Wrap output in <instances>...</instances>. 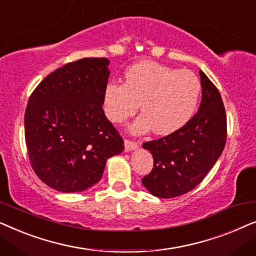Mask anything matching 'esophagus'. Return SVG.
<instances>
[{
  "label": "esophagus",
  "instance_id": "34e87169",
  "mask_svg": "<svg viewBox=\"0 0 256 256\" xmlns=\"http://www.w3.org/2000/svg\"><path fill=\"white\" fill-rule=\"evenodd\" d=\"M138 146V143L136 141H130V140H128V138L124 140V148H126V150H128V152L136 149Z\"/></svg>",
  "mask_w": 256,
  "mask_h": 256
}]
</instances>
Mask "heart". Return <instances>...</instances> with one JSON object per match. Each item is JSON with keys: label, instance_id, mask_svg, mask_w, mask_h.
<instances>
[{"label": "heart", "instance_id": "b5f03b06", "mask_svg": "<svg viewBox=\"0 0 256 256\" xmlns=\"http://www.w3.org/2000/svg\"><path fill=\"white\" fill-rule=\"evenodd\" d=\"M200 94L202 82L196 73L144 60L124 72V84L107 82L102 106L108 120L121 124L141 104L143 113L132 124V130L146 132L154 128L156 134L166 135L191 120Z\"/></svg>", "mask_w": 256, "mask_h": 256}]
</instances>
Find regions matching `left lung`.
<instances>
[{
  "label": "left lung",
  "mask_w": 256,
  "mask_h": 256,
  "mask_svg": "<svg viewBox=\"0 0 256 256\" xmlns=\"http://www.w3.org/2000/svg\"><path fill=\"white\" fill-rule=\"evenodd\" d=\"M200 107L184 127L164 138L143 143L154 157V168L142 178L150 194L174 198L202 183L226 144L227 121L222 96L200 71Z\"/></svg>",
  "instance_id": "left-lung-1"
}]
</instances>
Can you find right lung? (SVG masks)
<instances>
[{
	"mask_svg": "<svg viewBox=\"0 0 256 256\" xmlns=\"http://www.w3.org/2000/svg\"><path fill=\"white\" fill-rule=\"evenodd\" d=\"M110 60L82 58L42 80L29 98L24 132L38 178L60 192H80L100 180L124 138L102 110Z\"/></svg>",
	"mask_w": 256,
	"mask_h": 256,
	"instance_id": "right-lung-1",
	"label": "right lung"
}]
</instances>
